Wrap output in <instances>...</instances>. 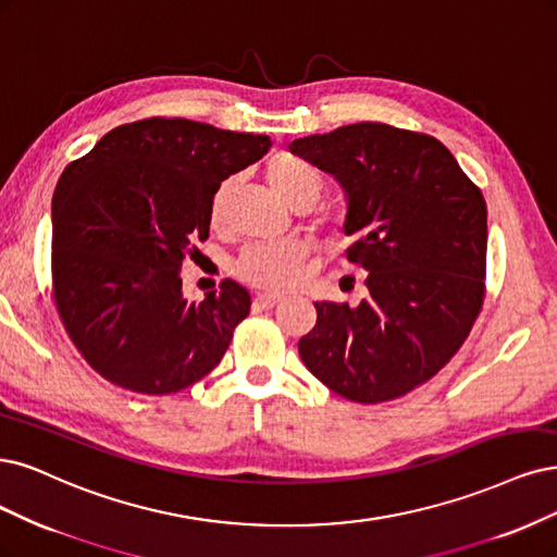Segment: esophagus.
I'll return each mask as SVG.
<instances>
[{
	"instance_id": "obj_1",
	"label": "esophagus",
	"mask_w": 557,
	"mask_h": 557,
	"mask_svg": "<svg viewBox=\"0 0 557 557\" xmlns=\"http://www.w3.org/2000/svg\"><path fill=\"white\" fill-rule=\"evenodd\" d=\"M281 299H283L281 295H270V293H264V295H258V297L253 299V304L258 306V309H274V306H276Z\"/></svg>"
}]
</instances>
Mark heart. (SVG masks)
<instances>
[{
    "label": "heart",
    "mask_w": 557,
    "mask_h": 557,
    "mask_svg": "<svg viewBox=\"0 0 557 557\" xmlns=\"http://www.w3.org/2000/svg\"><path fill=\"white\" fill-rule=\"evenodd\" d=\"M264 177L274 194L293 209H309L315 205L324 188L322 172L306 159H299L287 151H278L264 165ZM233 194V180H223L207 205V221L212 230H221L225 221V207ZM311 244L304 239H281L272 244L248 246L237 262V274L251 285L267 287V290H283L293 285L299 276L301 262L309 258Z\"/></svg>",
    "instance_id": "b5f03b06"
}]
</instances>
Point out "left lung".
Listing matches in <instances>:
<instances>
[{
    "label": "left lung",
    "instance_id": "obj_1",
    "mask_svg": "<svg viewBox=\"0 0 557 557\" xmlns=\"http://www.w3.org/2000/svg\"><path fill=\"white\" fill-rule=\"evenodd\" d=\"M295 154L348 194L350 262L367 295L318 301L301 361L334 394L373 406L424 385L458 352L486 297V202L433 136L377 122L299 138Z\"/></svg>",
    "mask_w": 557,
    "mask_h": 557
}]
</instances>
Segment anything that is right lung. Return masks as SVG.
<instances>
[{"mask_svg":"<svg viewBox=\"0 0 557 557\" xmlns=\"http://www.w3.org/2000/svg\"><path fill=\"white\" fill-rule=\"evenodd\" d=\"M272 140L190 120L122 124L62 172L52 196V301L75 350L110 385L165 396L223 359L251 295L235 281L182 297L209 237L207 205Z\"/></svg>","mask_w":557,"mask_h":557,"instance_id":"obj_1","label":"right lung"}]
</instances>
